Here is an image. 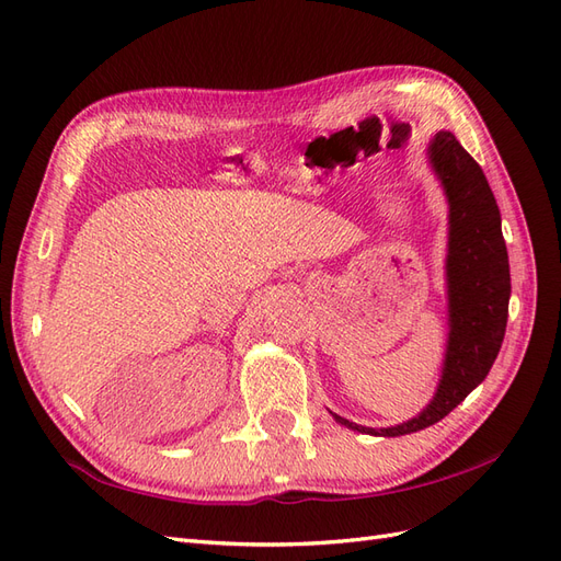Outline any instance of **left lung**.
Instances as JSON below:
<instances>
[{
    "label": "left lung",
    "instance_id": "obj_1",
    "mask_svg": "<svg viewBox=\"0 0 561 561\" xmlns=\"http://www.w3.org/2000/svg\"><path fill=\"white\" fill-rule=\"evenodd\" d=\"M428 159L449 203L447 307L449 339L443 379L435 398L419 416L390 428L358 426L332 414L342 426L381 437L416 433L445 419L472 388H478L501 351L511 301V264L501 231V213L480 163L454 138L439 130Z\"/></svg>",
    "mask_w": 561,
    "mask_h": 561
}]
</instances>
